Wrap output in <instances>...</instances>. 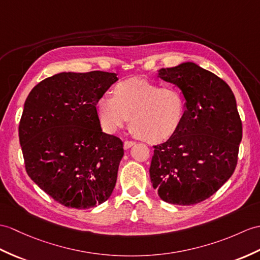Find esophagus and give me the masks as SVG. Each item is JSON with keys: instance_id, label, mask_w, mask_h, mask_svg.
I'll use <instances>...</instances> for the list:
<instances>
[{"instance_id": "esophagus-1", "label": "esophagus", "mask_w": 260, "mask_h": 260, "mask_svg": "<svg viewBox=\"0 0 260 260\" xmlns=\"http://www.w3.org/2000/svg\"><path fill=\"white\" fill-rule=\"evenodd\" d=\"M133 145H135V142H133V141H125L124 142V148L125 149H128V148H131Z\"/></svg>"}]
</instances>
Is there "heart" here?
<instances>
[{
  "mask_svg": "<svg viewBox=\"0 0 260 260\" xmlns=\"http://www.w3.org/2000/svg\"><path fill=\"white\" fill-rule=\"evenodd\" d=\"M96 107L107 132H116L132 117V132L145 141L156 143L170 138L180 127L186 99L177 87H161L145 78L133 77L118 83L114 87V96H102Z\"/></svg>",
  "mask_w": 260,
  "mask_h": 260,
  "instance_id": "obj_1",
  "label": "heart"
}]
</instances>
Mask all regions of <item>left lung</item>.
Segmentation results:
<instances>
[{
	"label": "left lung",
	"instance_id": "left-lung-1",
	"mask_svg": "<svg viewBox=\"0 0 260 260\" xmlns=\"http://www.w3.org/2000/svg\"><path fill=\"white\" fill-rule=\"evenodd\" d=\"M158 77L182 90L186 112L177 132L154 146L150 182L164 202L195 205L214 195L236 168L243 137L236 99L226 82L191 62L160 69Z\"/></svg>",
	"mask_w": 260,
	"mask_h": 260
}]
</instances>
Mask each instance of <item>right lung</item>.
Listing matches in <instances>:
<instances>
[{"label": "right lung", "instance_id": "obj_1", "mask_svg": "<svg viewBox=\"0 0 260 260\" xmlns=\"http://www.w3.org/2000/svg\"><path fill=\"white\" fill-rule=\"evenodd\" d=\"M117 74L63 72L40 82L24 103L19 137L26 173L54 201L85 209L106 202L123 142L102 131L98 102Z\"/></svg>", "mask_w": 260, "mask_h": 260}]
</instances>
